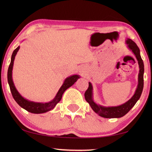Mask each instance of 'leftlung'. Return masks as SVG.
I'll return each instance as SVG.
<instances>
[{
	"instance_id": "1",
	"label": "left lung",
	"mask_w": 152,
	"mask_h": 152,
	"mask_svg": "<svg viewBox=\"0 0 152 152\" xmlns=\"http://www.w3.org/2000/svg\"><path fill=\"white\" fill-rule=\"evenodd\" d=\"M127 48L136 57L139 66V73L138 76V86L133 96L125 102L124 104L117 106H104L96 104L93 100V86L91 82H89V88L85 93V99L93 110L99 115L105 118H119L125 115L133 107L134 104L140 99L144 88V66L143 61L142 59L140 50L137 45L130 38H127L125 41Z\"/></svg>"
}]
</instances>
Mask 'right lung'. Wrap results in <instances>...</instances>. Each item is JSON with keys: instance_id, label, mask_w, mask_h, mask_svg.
Masks as SVG:
<instances>
[{"instance_id": "1", "label": "right lung", "mask_w": 152, "mask_h": 152, "mask_svg": "<svg viewBox=\"0 0 152 152\" xmlns=\"http://www.w3.org/2000/svg\"><path fill=\"white\" fill-rule=\"evenodd\" d=\"M19 48H20V46H18L14 51H13V53L11 57V62L10 64V66L8 70V82L13 97H14L16 102H17L21 108L26 110L27 111L31 113H33V114H42V113L50 111L51 110L53 109L56 105L61 101L64 92L68 88H69L70 86H72L74 83L78 80V79L80 78V76L76 74V75L70 76L66 78L64 80L63 85L61 86L60 89H59V91H58L57 95L55 96V98L50 102L43 103L28 101V100L23 97L20 95V93L18 91L17 89L15 88V87L14 86V83L12 79V70L13 66H14V61L16 54H17L18 51L19 50Z\"/></svg>"}]
</instances>
